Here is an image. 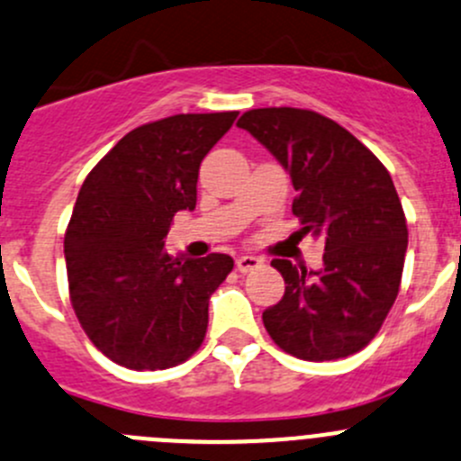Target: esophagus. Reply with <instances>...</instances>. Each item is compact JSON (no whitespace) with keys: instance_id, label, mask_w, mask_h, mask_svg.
Wrapping results in <instances>:
<instances>
[{"instance_id":"obj_1","label":"esophagus","mask_w":461,"mask_h":461,"mask_svg":"<svg viewBox=\"0 0 461 461\" xmlns=\"http://www.w3.org/2000/svg\"><path fill=\"white\" fill-rule=\"evenodd\" d=\"M235 265H238V271H242V274H249V271L262 267V260H260V258H256V256H242V258H238V262H235Z\"/></svg>"}]
</instances>
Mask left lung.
I'll use <instances>...</instances> for the list:
<instances>
[{"mask_svg": "<svg viewBox=\"0 0 461 461\" xmlns=\"http://www.w3.org/2000/svg\"><path fill=\"white\" fill-rule=\"evenodd\" d=\"M292 176L299 235L326 244L323 269L274 260L285 296L262 312L271 339L323 362L365 348L401 287L407 223L383 162L344 126L303 108H256L238 122Z\"/></svg>", "mask_w": 461, "mask_h": 461, "instance_id": "left-lung-1", "label": "left lung"}]
</instances>
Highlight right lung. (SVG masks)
I'll use <instances>...</instances> for the list:
<instances>
[{
	"instance_id": "1",
	"label": "right lung",
	"mask_w": 461,
	"mask_h": 461,
	"mask_svg": "<svg viewBox=\"0 0 461 461\" xmlns=\"http://www.w3.org/2000/svg\"><path fill=\"white\" fill-rule=\"evenodd\" d=\"M235 117L174 115L138 126L83 181L65 233L69 299L115 365L169 369L203 344L210 296L233 258H172L162 247L174 214L194 210L201 160Z\"/></svg>"
}]
</instances>
